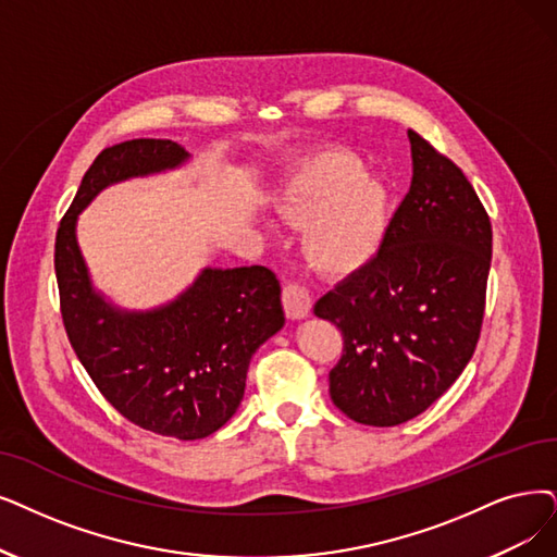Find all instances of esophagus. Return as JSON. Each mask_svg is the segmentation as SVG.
<instances>
[{"label": "esophagus", "instance_id": "34e87169", "mask_svg": "<svg viewBox=\"0 0 557 557\" xmlns=\"http://www.w3.org/2000/svg\"><path fill=\"white\" fill-rule=\"evenodd\" d=\"M283 308L287 318L293 320H304L308 318L310 308H313V299H310V293L299 283H285L283 285Z\"/></svg>", "mask_w": 557, "mask_h": 557}]
</instances>
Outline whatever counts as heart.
<instances>
[{"instance_id": "1", "label": "heart", "mask_w": 557, "mask_h": 557, "mask_svg": "<svg viewBox=\"0 0 557 557\" xmlns=\"http://www.w3.org/2000/svg\"><path fill=\"white\" fill-rule=\"evenodd\" d=\"M276 208L293 224L309 221L304 253L322 272L359 270L380 249L386 228L382 187L343 150H322L299 162Z\"/></svg>"}]
</instances>
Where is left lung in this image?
I'll list each match as a JSON object with an SVG mask.
<instances>
[{"label": "left lung", "mask_w": 557, "mask_h": 557, "mask_svg": "<svg viewBox=\"0 0 557 557\" xmlns=\"http://www.w3.org/2000/svg\"><path fill=\"white\" fill-rule=\"evenodd\" d=\"M413 177L382 247L315 304L343 333L329 393L347 418L393 428L432 407L475 351L492 221L461 169L409 129Z\"/></svg>", "instance_id": "left-lung-1"}]
</instances>
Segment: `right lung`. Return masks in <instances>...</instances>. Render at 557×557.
<instances>
[{"mask_svg":"<svg viewBox=\"0 0 557 557\" xmlns=\"http://www.w3.org/2000/svg\"><path fill=\"white\" fill-rule=\"evenodd\" d=\"M187 158L169 139L104 148L84 173L54 244L63 326L88 376L137 428L181 441L214 434L237 411L251 356L285 324L278 278L262 264L208 267L171 304L146 313L121 310L94 290L75 226L104 187Z\"/></svg>","mask_w":557,"mask_h":557,"instance_id":"obj_1","label":"right lung"}]
</instances>
